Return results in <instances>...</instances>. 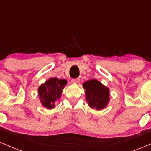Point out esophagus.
Here are the masks:
<instances>
[{"label": "esophagus", "instance_id": "esophagus-1", "mask_svg": "<svg viewBox=\"0 0 151 151\" xmlns=\"http://www.w3.org/2000/svg\"><path fill=\"white\" fill-rule=\"evenodd\" d=\"M79 81H80L79 78H73L71 80V82L73 83H78Z\"/></svg>", "mask_w": 151, "mask_h": 151}]
</instances>
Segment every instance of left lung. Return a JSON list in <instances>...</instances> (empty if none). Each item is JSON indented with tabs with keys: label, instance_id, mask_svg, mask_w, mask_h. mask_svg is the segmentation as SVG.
Instances as JSON below:
<instances>
[{
	"label": "left lung",
	"instance_id": "1",
	"mask_svg": "<svg viewBox=\"0 0 151 151\" xmlns=\"http://www.w3.org/2000/svg\"><path fill=\"white\" fill-rule=\"evenodd\" d=\"M83 88L85 90L86 100L91 108L101 110L106 106L109 101V88L95 79L83 83Z\"/></svg>",
	"mask_w": 151,
	"mask_h": 151
}]
</instances>
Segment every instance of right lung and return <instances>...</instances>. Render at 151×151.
I'll list each match as a JSON object with an SVG mask.
<instances>
[{
  "label": "right lung",
  "mask_w": 151,
  "mask_h": 151,
  "mask_svg": "<svg viewBox=\"0 0 151 151\" xmlns=\"http://www.w3.org/2000/svg\"><path fill=\"white\" fill-rule=\"evenodd\" d=\"M67 81L57 78H50L38 88V95L42 106L51 109L55 107V102L61 97V92Z\"/></svg>",
  "instance_id": "1"
}]
</instances>
